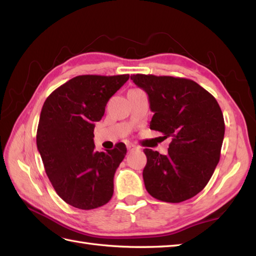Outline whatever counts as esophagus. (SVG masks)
Returning <instances> with one entry per match:
<instances>
[{
    "label": "esophagus",
    "mask_w": 256,
    "mask_h": 256,
    "mask_svg": "<svg viewBox=\"0 0 256 256\" xmlns=\"http://www.w3.org/2000/svg\"><path fill=\"white\" fill-rule=\"evenodd\" d=\"M128 150L130 152H131V150H138V148L135 145H131V144H130V145H128Z\"/></svg>",
    "instance_id": "1"
}]
</instances>
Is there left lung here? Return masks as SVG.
Returning a JSON list of instances; mask_svg holds the SVG:
<instances>
[{
    "instance_id": "obj_1",
    "label": "left lung",
    "mask_w": 256,
    "mask_h": 256,
    "mask_svg": "<svg viewBox=\"0 0 256 256\" xmlns=\"http://www.w3.org/2000/svg\"><path fill=\"white\" fill-rule=\"evenodd\" d=\"M154 112L150 130L172 138L167 155L145 148L143 179L148 192L165 202L199 194L220 160L224 120L214 96L194 81L170 76L133 74Z\"/></svg>"
}]
</instances>
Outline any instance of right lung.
I'll list each match as a JSON object with an SVG mask.
<instances>
[{
	"instance_id": "right-lung-1",
	"label": "right lung",
	"mask_w": 256,
	"mask_h": 256,
	"mask_svg": "<svg viewBox=\"0 0 256 256\" xmlns=\"http://www.w3.org/2000/svg\"><path fill=\"white\" fill-rule=\"evenodd\" d=\"M128 74L77 76L52 91L42 106L36 143L45 172L64 201L90 210L108 204L126 146L94 150V130L108 99Z\"/></svg>"
}]
</instances>
